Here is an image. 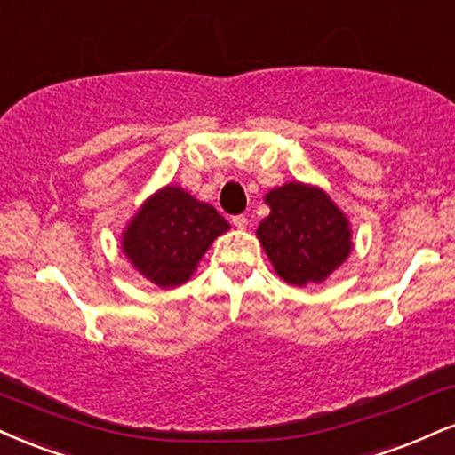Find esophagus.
<instances>
[{
	"label": "esophagus",
	"mask_w": 455,
	"mask_h": 455,
	"mask_svg": "<svg viewBox=\"0 0 455 455\" xmlns=\"http://www.w3.org/2000/svg\"><path fill=\"white\" fill-rule=\"evenodd\" d=\"M232 223H234V226H236L238 229H244V228H247L249 219L244 217V215H236V217H232Z\"/></svg>",
	"instance_id": "1"
}]
</instances>
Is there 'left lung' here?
Wrapping results in <instances>:
<instances>
[{
    "instance_id": "8db88e82",
    "label": "left lung",
    "mask_w": 455,
    "mask_h": 455,
    "mask_svg": "<svg viewBox=\"0 0 455 455\" xmlns=\"http://www.w3.org/2000/svg\"><path fill=\"white\" fill-rule=\"evenodd\" d=\"M270 215L259 223L258 238L272 268L290 285L323 283L349 258V219L322 187L291 180L264 197Z\"/></svg>"
}]
</instances>
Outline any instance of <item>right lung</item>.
<instances>
[{
  "label": "right lung",
  "instance_id": "right-lung-1",
  "mask_svg": "<svg viewBox=\"0 0 455 455\" xmlns=\"http://www.w3.org/2000/svg\"><path fill=\"white\" fill-rule=\"evenodd\" d=\"M229 223L215 206L196 200L179 185H165L142 202L123 229L125 258L162 290L191 279L200 259Z\"/></svg>",
  "mask_w": 455,
  "mask_h": 455
}]
</instances>
